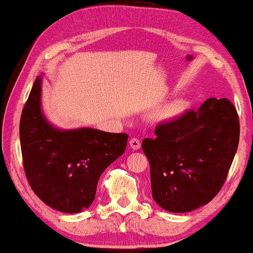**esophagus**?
Wrapping results in <instances>:
<instances>
[{
	"label": "esophagus",
	"instance_id": "obj_1",
	"mask_svg": "<svg viewBox=\"0 0 253 253\" xmlns=\"http://www.w3.org/2000/svg\"><path fill=\"white\" fill-rule=\"evenodd\" d=\"M129 146H130V148H133V149H139L140 146H141V141H140L137 137H133V139H130Z\"/></svg>",
	"mask_w": 253,
	"mask_h": 253
}]
</instances>
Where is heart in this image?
<instances>
[{"mask_svg": "<svg viewBox=\"0 0 253 253\" xmlns=\"http://www.w3.org/2000/svg\"><path fill=\"white\" fill-rule=\"evenodd\" d=\"M183 108H184V105L182 101L172 103L170 105H168V106L162 111V117L166 118V119H172V118H176L182 113Z\"/></svg>", "mask_w": 253, "mask_h": 253, "instance_id": "obj_1", "label": "heart"}]
</instances>
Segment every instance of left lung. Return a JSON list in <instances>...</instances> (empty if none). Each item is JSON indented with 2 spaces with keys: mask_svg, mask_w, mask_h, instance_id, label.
I'll use <instances>...</instances> for the list:
<instances>
[{
  "mask_svg": "<svg viewBox=\"0 0 253 253\" xmlns=\"http://www.w3.org/2000/svg\"><path fill=\"white\" fill-rule=\"evenodd\" d=\"M142 149L153 198L170 212L209 203L222 189L239 142V119L229 99L210 98L197 111L160 124Z\"/></svg>",
  "mask_w": 253,
  "mask_h": 253,
  "instance_id": "8db88e82",
  "label": "left lung"
}]
</instances>
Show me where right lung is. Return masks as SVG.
I'll list each match as a JSON object with an SVG mask.
<instances>
[{"label":"right lung","instance_id":"right-lung-1","mask_svg":"<svg viewBox=\"0 0 253 253\" xmlns=\"http://www.w3.org/2000/svg\"><path fill=\"white\" fill-rule=\"evenodd\" d=\"M42 79L37 77L20 121L25 176L47 206L81 212L91 206L101 174L124 154L128 135L92 128L60 130L41 110Z\"/></svg>","mask_w":253,"mask_h":253}]
</instances>
